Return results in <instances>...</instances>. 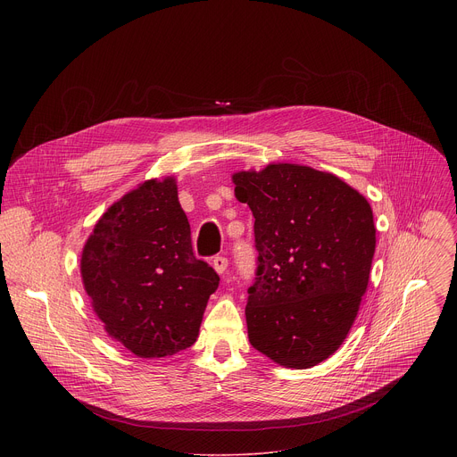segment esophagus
<instances>
[{
	"instance_id": "obj_1",
	"label": "esophagus",
	"mask_w": 457,
	"mask_h": 457,
	"mask_svg": "<svg viewBox=\"0 0 457 457\" xmlns=\"http://www.w3.org/2000/svg\"><path fill=\"white\" fill-rule=\"evenodd\" d=\"M213 268H215V271L219 273V275H222L226 270H228V258L226 256H222V254H217V256H213Z\"/></svg>"
}]
</instances>
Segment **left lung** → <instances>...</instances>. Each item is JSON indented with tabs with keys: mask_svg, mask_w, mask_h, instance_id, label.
Segmentation results:
<instances>
[{
	"mask_svg": "<svg viewBox=\"0 0 457 457\" xmlns=\"http://www.w3.org/2000/svg\"><path fill=\"white\" fill-rule=\"evenodd\" d=\"M254 217L256 270L247 289L251 345L307 369L328 360L358 314L376 247L372 210L337 175L270 164L233 175Z\"/></svg>",
	"mask_w": 457,
	"mask_h": 457,
	"instance_id": "left-lung-1",
	"label": "left lung"
}]
</instances>
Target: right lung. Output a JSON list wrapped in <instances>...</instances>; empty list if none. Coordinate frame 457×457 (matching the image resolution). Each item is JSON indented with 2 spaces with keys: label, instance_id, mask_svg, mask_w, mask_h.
Wrapping results in <instances>:
<instances>
[{
  "label": "right lung",
  "instance_id": "right-lung-1",
  "mask_svg": "<svg viewBox=\"0 0 457 457\" xmlns=\"http://www.w3.org/2000/svg\"><path fill=\"white\" fill-rule=\"evenodd\" d=\"M81 275L106 333L139 358L191 347L220 282L193 253L171 177L141 184L101 217Z\"/></svg>",
  "mask_w": 457,
  "mask_h": 457
}]
</instances>
